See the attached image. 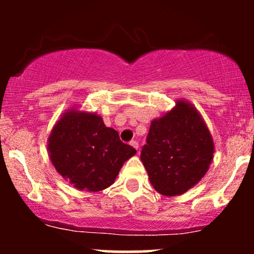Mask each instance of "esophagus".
<instances>
[{
  "mask_svg": "<svg viewBox=\"0 0 254 254\" xmlns=\"http://www.w3.org/2000/svg\"><path fill=\"white\" fill-rule=\"evenodd\" d=\"M130 144L132 145V147L135 148L136 150H138V148H139V145H138V142H137V141H131V142H130Z\"/></svg>",
  "mask_w": 254,
  "mask_h": 254,
  "instance_id": "obj_1",
  "label": "esophagus"
}]
</instances>
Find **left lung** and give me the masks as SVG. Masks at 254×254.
Here are the masks:
<instances>
[{"instance_id":"left-lung-1","label":"left lung","mask_w":254,"mask_h":254,"mask_svg":"<svg viewBox=\"0 0 254 254\" xmlns=\"http://www.w3.org/2000/svg\"><path fill=\"white\" fill-rule=\"evenodd\" d=\"M215 144L200 112L186 99L151 121L141 160L153 188L173 197L196 186L214 159Z\"/></svg>"}]
</instances>
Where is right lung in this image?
I'll return each mask as SVG.
<instances>
[{"mask_svg":"<svg viewBox=\"0 0 254 254\" xmlns=\"http://www.w3.org/2000/svg\"><path fill=\"white\" fill-rule=\"evenodd\" d=\"M48 153L56 171L75 189L98 192L115 183L136 150L123 143L97 113L71 106L52 127Z\"/></svg>","mask_w":254,"mask_h":254,"instance_id":"1","label":"right lung"}]
</instances>
